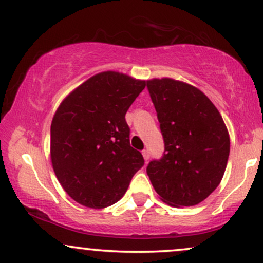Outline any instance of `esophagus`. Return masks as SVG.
Segmentation results:
<instances>
[{"label":"esophagus","mask_w":263,"mask_h":263,"mask_svg":"<svg viewBox=\"0 0 263 263\" xmlns=\"http://www.w3.org/2000/svg\"><path fill=\"white\" fill-rule=\"evenodd\" d=\"M142 154H143V158H144V160H145V161H148V160H149V158H151V154H149L148 149H144V151L142 152Z\"/></svg>","instance_id":"1"}]
</instances>
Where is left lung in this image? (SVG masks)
I'll return each mask as SVG.
<instances>
[{
  "label": "left lung",
  "instance_id": "8db88e82",
  "mask_svg": "<svg viewBox=\"0 0 263 263\" xmlns=\"http://www.w3.org/2000/svg\"><path fill=\"white\" fill-rule=\"evenodd\" d=\"M165 151L147 166L161 200L172 206L201 202L220 184L229 156L223 119L201 91L172 79L147 81Z\"/></svg>",
  "mask_w": 263,
  "mask_h": 263
}]
</instances>
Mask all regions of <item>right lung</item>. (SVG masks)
<instances>
[{
	"instance_id": "obj_1",
	"label": "right lung",
	"mask_w": 263,
	"mask_h": 263,
	"mask_svg": "<svg viewBox=\"0 0 263 263\" xmlns=\"http://www.w3.org/2000/svg\"><path fill=\"white\" fill-rule=\"evenodd\" d=\"M145 81L115 71L92 76L66 97L51 125V159L59 183L79 204L103 209L124 197L144 165L129 144L125 115Z\"/></svg>"
}]
</instances>
